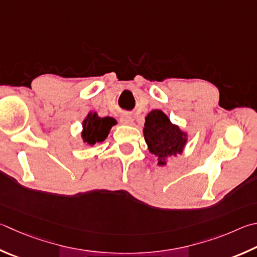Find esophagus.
I'll return each mask as SVG.
<instances>
[{
    "instance_id": "esophagus-1",
    "label": "esophagus",
    "mask_w": 257,
    "mask_h": 257,
    "mask_svg": "<svg viewBox=\"0 0 257 257\" xmlns=\"http://www.w3.org/2000/svg\"><path fill=\"white\" fill-rule=\"evenodd\" d=\"M120 122L125 125H133L134 124V119L129 115H122L120 118Z\"/></svg>"
}]
</instances>
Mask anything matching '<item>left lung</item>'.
Masks as SVG:
<instances>
[{
  "mask_svg": "<svg viewBox=\"0 0 257 257\" xmlns=\"http://www.w3.org/2000/svg\"><path fill=\"white\" fill-rule=\"evenodd\" d=\"M143 133L149 153L157 157L160 166H165L170 157L183 153L189 138L188 133L158 109L152 110L146 115Z\"/></svg>",
  "mask_w": 257,
  "mask_h": 257,
  "instance_id": "1",
  "label": "left lung"
}]
</instances>
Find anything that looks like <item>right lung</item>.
Masks as SVG:
<instances>
[{
	"label": "right lung",
	"mask_w": 257,
	"mask_h": 257,
	"mask_svg": "<svg viewBox=\"0 0 257 257\" xmlns=\"http://www.w3.org/2000/svg\"><path fill=\"white\" fill-rule=\"evenodd\" d=\"M116 124V120L111 116H99L97 112L90 111L82 121L81 137L83 143L95 145L104 142L109 136L110 130Z\"/></svg>",
	"instance_id": "1"
}]
</instances>
